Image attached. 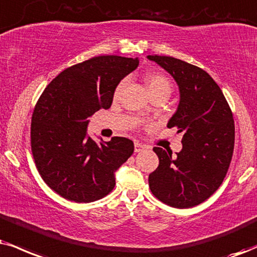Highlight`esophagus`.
I'll use <instances>...</instances> for the list:
<instances>
[{"label": "esophagus", "mask_w": 257, "mask_h": 257, "mask_svg": "<svg viewBox=\"0 0 257 257\" xmlns=\"http://www.w3.org/2000/svg\"><path fill=\"white\" fill-rule=\"evenodd\" d=\"M145 148H147L145 145L138 143V142H136V143H135V151H136V153H141V151L144 150Z\"/></svg>", "instance_id": "34e87169"}]
</instances>
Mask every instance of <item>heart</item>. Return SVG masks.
<instances>
[{"instance_id": "1", "label": "heart", "mask_w": 257, "mask_h": 257, "mask_svg": "<svg viewBox=\"0 0 257 257\" xmlns=\"http://www.w3.org/2000/svg\"><path fill=\"white\" fill-rule=\"evenodd\" d=\"M144 82L151 96H154L156 94H163L169 96L170 91H172V83H170L169 78L166 75L161 74V72H149V74L145 75ZM121 87L122 83H120L116 87L115 96H118Z\"/></svg>"}]
</instances>
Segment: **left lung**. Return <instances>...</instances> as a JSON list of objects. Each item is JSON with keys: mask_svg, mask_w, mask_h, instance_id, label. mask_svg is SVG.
Returning <instances> with one entry per match:
<instances>
[{"mask_svg": "<svg viewBox=\"0 0 257 257\" xmlns=\"http://www.w3.org/2000/svg\"><path fill=\"white\" fill-rule=\"evenodd\" d=\"M175 80L180 91L168 127L182 134V149L154 148L160 160L149 175L153 194L164 204L187 208L201 204L219 188L235 145V123L223 91L205 70L167 56H148Z\"/></svg>", "mask_w": 257, "mask_h": 257, "instance_id": "1", "label": "left lung"}]
</instances>
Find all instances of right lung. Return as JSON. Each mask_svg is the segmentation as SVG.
<instances>
[{
    "instance_id": "obj_1",
    "label": "right lung",
    "mask_w": 257,
    "mask_h": 257,
    "mask_svg": "<svg viewBox=\"0 0 257 257\" xmlns=\"http://www.w3.org/2000/svg\"><path fill=\"white\" fill-rule=\"evenodd\" d=\"M138 65V58L94 57L62 71L38 100L32 153L44 181L63 198L91 202L115 186V172L134 154V142L113 137L96 143L87 128L95 112L109 108L120 81Z\"/></svg>"
}]
</instances>
